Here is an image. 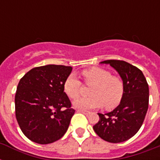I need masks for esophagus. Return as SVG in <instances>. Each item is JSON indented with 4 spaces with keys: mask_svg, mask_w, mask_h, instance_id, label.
I'll return each instance as SVG.
<instances>
[{
    "mask_svg": "<svg viewBox=\"0 0 160 160\" xmlns=\"http://www.w3.org/2000/svg\"><path fill=\"white\" fill-rule=\"evenodd\" d=\"M77 111L80 112V113H83V114H90V112L89 111H87V110H83V109H78Z\"/></svg>",
    "mask_w": 160,
    "mask_h": 160,
    "instance_id": "1",
    "label": "esophagus"
}]
</instances>
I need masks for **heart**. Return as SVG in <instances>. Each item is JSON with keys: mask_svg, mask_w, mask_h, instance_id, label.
Wrapping results in <instances>:
<instances>
[{"mask_svg": "<svg viewBox=\"0 0 160 160\" xmlns=\"http://www.w3.org/2000/svg\"><path fill=\"white\" fill-rule=\"evenodd\" d=\"M85 84L93 85L90 89L91 97L80 98L73 102L75 109L89 110L105 105L107 109H114L120 104L124 94L123 80L111 73L100 67H92L82 71ZM81 82L74 74L65 78L63 90L68 97L76 99L80 96Z\"/></svg>", "mask_w": 160, "mask_h": 160, "instance_id": "heart-1", "label": "heart"}]
</instances>
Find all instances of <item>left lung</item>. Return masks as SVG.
Segmentation results:
<instances>
[{"instance_id": "obj_1", "label": "left lung", "mask_w": 160, "mask_h": 160, "mask_svg": "<svg viewBox=\"0 0 160 160\" xmlns=\"http://www.w3.org/2000/svg\"><path fill=\"white\" fill-rule=\"evenodd\" d=\"M109 64L120 75L124 85L121 102L113 111L100 114V120L93 126L102 139L120 143L133 137L143 124L149 107V85L141 70L119 60L100 62Z\"/></svg>"}]
</instances>
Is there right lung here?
Listing matches in <instances>:
<instances>
[{
  "label": "right lung",
  "instance_id": "obj_1",
  "mask_svg": "<svg viewBox=\"0 0 160 160\" xmlns=\"http://www.w3.org/2000/svg\"><path fill=\"white\" fill-rule=\"evenodd\" d=\"M71 66L47 65L31 69L21 78L15 96L16 117L31 141L47 144L65 134L75 114L63 83Z\"/></svg>",
  "mask_w": 160,
  "mask_h": 160
}]
</instances>
